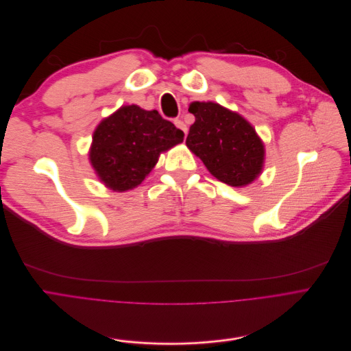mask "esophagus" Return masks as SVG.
<instances>
[{
  "instance_id": "esophagus-1",
  "label": "esophagus",
  "mask_w": 351,
  "mask_h": 351,
  "mask_svg": "<svg viewBox=\"0 0 351 351\" xmlns=\"http://www.w3.org/2000/svg\"><path fill=\"white\" fill-rule=\"evenodd\" d=\"M174 124H176V127H177V128L182 130L185 134L188 132V127H186V124H185L181 119H176V120H174Z\"/></svg>"
}]
</instances>
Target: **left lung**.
Segmentation results:
<instances>
[{
    "label": "left lung",
    "instance_id": "8db88e82",
    "mask_svg": "<svg viewBox=\"0 0 351 351\" xmlns=\"http://www.w3.org/2000/svg\"><path fill=\"white\" fill-rule=\"evenodd\" d=\"M195 116L186 147L219 181L231 186L253 182L264 165V145L241 114L215 102H192Z\"/></svg>",
    "mask_w": 351,
    "mask_h": 351
}]
</instances>
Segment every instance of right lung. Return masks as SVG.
Instances as JSON below:
<instances>
[{
    "label": "right lung",
    "mask_w": 351,
    "mask_h": 351,
    "mask_svg": "<svg viewBox=\"0 0 351 351\" xmlns=\"http://www.w3.org/2000/svg\"><path fill=\"white\" fill-rule=\"evenodd\" d=\"M184 141V132L158 110L121 106L95 128L90 162L99 180L124 192L141 184L162 152Z\"/></svg>",
    "instance_id": "add662e5"
}]
</instances>
